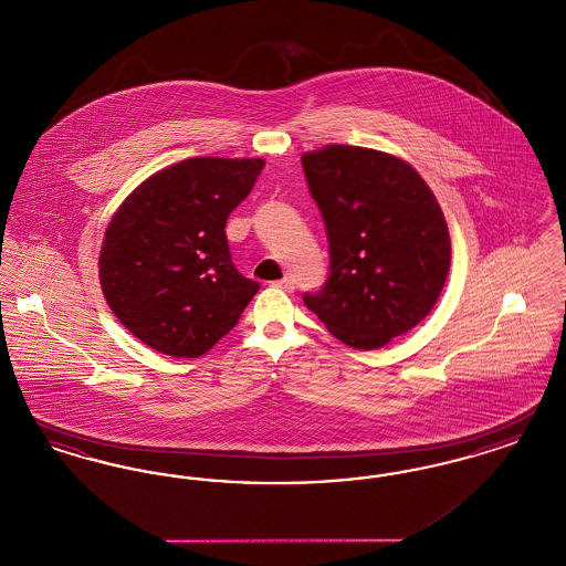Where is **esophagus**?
<instances>
[{"instance_id":"34e87169","label":"esophagus","mask_w":566,"mask_h":566,"mask_svg":"<svg viewBox=\"0 0 566 566\" xmlns=\"http://www.w3.org/2000/svg\"><path fill=\"white\" fill-rule=\"evenodd\" d=\"M273 286H275V289H282V291H286V293H291V291L295 289V282H293V277H291V275H286V277H282V280L273 282Z\"/></svg>"}]
</instances>
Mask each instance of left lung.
<instances>
[{"label": "left lung", "mask_w": 566, "mask_h": 566, "mask_svg": "<svg viewBox=\"0 0 566 566\" xmlns=\"http://www.w3.org/2000/svg\"><path fill=\"white\" fill-rule=\"evenodd\" d=\"M301 163L331 250L323 291L303 301L346 346L381 348L422 323L443 291L452 259L446 216L395 155L328 144Z\"/></svg>", "instance_id": "8db88e82"}]
</instances>
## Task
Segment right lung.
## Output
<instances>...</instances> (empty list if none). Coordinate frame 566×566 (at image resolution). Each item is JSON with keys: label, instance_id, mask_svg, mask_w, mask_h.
Segmentation results:
<instances>
[{"label": "right lung", "instance_id": "1", "mask_svg": "<svg viewBox=\"0 0 566 566\" xmlns=\"http://www.w3.org/2000/svg\"><path fill=\"white\" fill-rule=\"evenodd\" d=\"M263 159L195 157L146 178L112 216L99 282L114 316L148 348L174 358L212 350L259 282L233 268L224 224Z\"/></svg>", "mask_w": 566, "mask_h": 566}]
</instances>
